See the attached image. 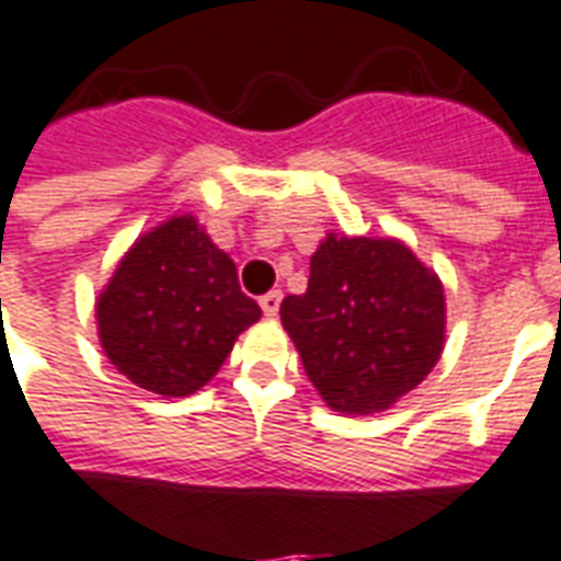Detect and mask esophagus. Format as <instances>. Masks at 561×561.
Instances as JSON below:
<instances>
[{"instance_id":"1","label":"esophagus","mask_w":561,"mask_h":561,"mask_svg":"<svg viewBox=\"0 0 561 561\" xmlns=\"http://www.w3.org/2000/svg\"><path fill=\"white\" fill-rule=\"evenodd\" d=\"M280 293L277 289H272V293H265L263 298H260V308H263V313L268 317V320H275L277 317V310H280Z\"/></svg>"}]
</instances>
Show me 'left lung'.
Instances as JSON below:
<instances>
[{
  "instance_id": "8db88e82",
  "label": "left lung",
  "mask_w": 561,
  "mask_h": 561,
  "mask_svg": "<svg viewBox=\"0 0 561 561\" xmlns=\"http://www.w3.org/2000/svg\"><path fill=\"white\" fill-rule=\"evenodd\" d=\"M280 322L331 410L370 415L439 362L443 284L403 241L329 232L310 256L308 293L284 298Z\"/></svg>"
}]
</instances>
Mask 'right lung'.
I'll list each match as a JSON object with an SVG mask.
<instances>
[{"label": "right lung", "instance_id": "obj_1", "mask_svg": "<svg viewBox=\"0 0 561 561\" xmlns=\"http://www.w3.org/2000/svg\"><path fill=\"white\" fill-rule=\"evenodd\" d=\"M98 337L134 386L187 398L218 374L241 331L263 317L236 263L191 215L134 241L98 296Z\"/></svg>", "mask_w": 561, "mask_h": 561}]
</instances>
